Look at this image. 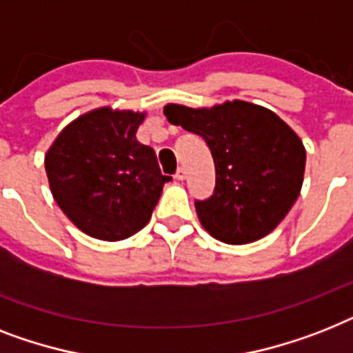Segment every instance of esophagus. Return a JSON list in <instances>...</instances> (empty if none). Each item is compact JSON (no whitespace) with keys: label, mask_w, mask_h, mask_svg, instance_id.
I'll use <instances>...</instances> for the list:
<instances>
[{"label":"esophagus","mask_w":353,"mask_h":353,"mask_svg":"<svg viewBox=\"0 0 353 353\" xmlns=\"http://www.w3.org/2000/svg\"><path fill=\"white\" fill-rule=\"evenodd\" d=\"M176 179L177 181H185L186 179V170L185 168H177V172H176Z\"/></svg>","instance_id":"34e87169"}]
</instances>
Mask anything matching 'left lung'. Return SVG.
<instances>
[{
	"instance_id": "left-lung-1",
	"label": "left lung",
	"mask_w": 353,
	"mask_h": 353,
	"mask_svg": "<svg viewBox=\"0 0 353 353\" xmlns=\"http://www.w3.org/2000/svg\"><path fill=\"white\" fill-rule=\"evenodd\" d=\"M163 112L172 125L201 136L214 157V194L196 201L203 228L228 245L268 236L303 186L306 150L301 137L276 112L241 99L210 108L168 103Z\"/></svg>"
}]
</instances>
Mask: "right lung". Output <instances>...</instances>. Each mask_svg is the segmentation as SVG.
Returning <instances> with one entry per match:
<instances>
[{"instance_id": "right-lung-1", "label": "right lung", "mask_w": 353, "mask_h": 353, "mask_svg": "<svg viewBox=\"0 0 353 353\" xmlns=\"http://www.w3.org/2000/svg\"><path fill=\"white\" fill-rule=\"evenodd\" d=\"M145 112L101 107L59 132L45 170L63 214L87 236L121 241L150 221L163 185L156 152L136 139Z\"/></svg>"}]
</instances>
